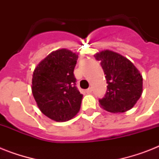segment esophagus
Masks as SVG:
<instances>
[{
    "mask_svg": "<svg viewBox=\"0 0 159 159\" xmlns=\"http://www.w3.org/2000/svg\"><path fill=\"white\" fill-rule=\"evenodd\" d=\"M92 92V87H90V88H88V89H87L86 90V92H87V93H91V92Z\"/></svg>",
    "mask_w": 159,
    "mask_h": 159,
    "instance_id": "obj_1",
    "label": "esophagus"
}]
</instances>
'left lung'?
<instances>
[{"mask_svg": "<svg viewBox=\"0 0 159 159\" xmlns=\"http://www.w3.org/2000/svg\"><path fill=\"white\" fill-rule=\"evenodd\" d=\"M101 61L106 75L107 91L99 100L100 106L112 113H122L133 108L143 92V77L128 58L111 50L94 55Z\"/></svg>", "mask_w": 159, "mask_h": 159, "instance_id": "left-lung-1", "label": "left lung"}]
</instances>
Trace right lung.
I'll use <instances>...</instances> for the list:
<instances>
[{"label": "right lung", "instance_id": "1", "mask_svg": "<svg viewBox=\"0 0 159 159\" xmlns=\"http://www.w3.org/2000/svg\"><path fill=\"white\" fill-rule=\"evenodd\" d=\"M78 55L61 48L41 61L33 72L32 93L42 113L57 122L67 121L79 111L82 94L73 74Z\"/></svg>", "mask_w": 159, "mask_h": 159}]
</instances>
